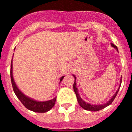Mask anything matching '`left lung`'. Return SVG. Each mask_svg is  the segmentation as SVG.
I'll return each mask as SVG.
<instances>
[{
  "label": "left lung",
  "mask_w": 132,
  "mask_h": 132,
  "mask_svg": "<svg viewBox=\"0 0 132 132\" xmlns=\"http://www.w3.org/2000/svg\"><path fill=\"white\" fill-rule=\"evenodd\" d=\"M111 45L112 47L115 48V49H117V51H118V48L116 45H114L113 44H111ZM73 76L75 78V82L74 83H73V90H74L75 93H76V97H77V101H78L79 104L80 106H81V108H83L84 109H85V110H87V111H100L101 110V109H104L105 108L108 107V105H111V104L112 103V102H113V100H114V98H115V97L117 96V94L118 92H119V89H120V85H121V83H122V79H120L119 87V88H118L117 90L116 93H115L113 96H112V98H111V99L109 100L107 103H104V104H101V105H92V104H90V103H87V102H85L83 99H82V98H81L79 94L78 88H77V87H76V76H73Z\"/></svg>",
  "instance_id": "left-lung-1"
}]
</instances>
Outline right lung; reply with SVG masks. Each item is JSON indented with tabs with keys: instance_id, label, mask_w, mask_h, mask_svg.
Segmentation results:
<instances>
[{
	"instance_id": "1",
	"label": "right lung",
	"mask_w": 132,
	"mask_h": 132,
	"mask_svg": "<svg viewBox=\"0 0 132 132\" xmlns=\"http://www.w3.org/2000/svg\"><path fill=\"white\" fill-rule=\"evenodd\" d=\"M12 60L11 62V68H10V77L11 81H12V87L14 91L15 94L17 96L18 99L21 101L23 105L27 109H29L30 111H32L34 112H37V113H45V112L49 111L55 105V102H56V98L48 101H45V102H38L36 100L32 99V98H29L28 96L24 95L23 92L18 88L15 83L14 79L13 77V73H12ZM64 76H62L60 78V82L62 81Z\"/></svg>"
}]
</instances>
